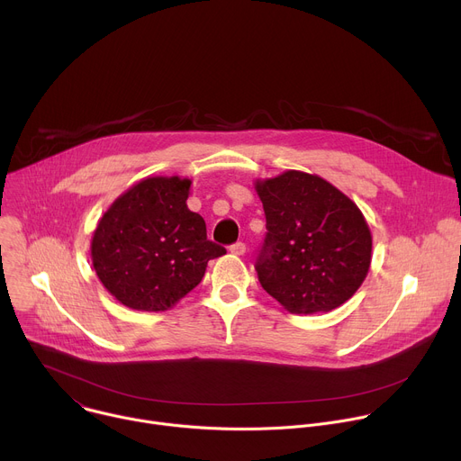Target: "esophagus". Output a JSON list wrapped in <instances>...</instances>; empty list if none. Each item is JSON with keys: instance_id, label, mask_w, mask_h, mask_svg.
Listing matches in <instances>:
<instances>
[{"instance_id": "34e87169", "label": "esophagus", "mask_w": 461, "mask_h": 461, "mask_svg": "<svg viewBox=\"0 0 461 461\" xmlns=\"http://www.w3.org/2000/svg\"><path fill=\"white\" fill-rule=\"evenodd\" d=\"M230 251L233 255H244L246 253V244L244 242H235V244L230 246Z\"/></svg>"}]
</instances>
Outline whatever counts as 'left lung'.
I'll return each mask as SVG.
<instances>
[{
  "label": "left lung",
  "instance_id": "8db88e82",
  "mask_svg": "<svg viewBox=\"0 0 461 461\" xmlns=\"http://www.w3.org/2000/svg\"><path fill=\"white\" fill-rule=\"evenodd\" d=\"M267 237L255 270L260 286L292 313L330 312L363 285L372 235L361 210L324 178L285 171L257 180Z\"/></svg>",
  "mask_w": 461,
  "mask_h": 461
}]
</instances>
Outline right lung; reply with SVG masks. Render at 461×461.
<instances>
[{
    "instance_id": "add662e5",
    "label": "right lung",
    "mask_w": 461,
    "mask_h": 461,
    "mask_svg": "<svg viewBox=\"0 0 461 461\" xmlns=\"http://www.w3.org/2000/svg\"><path fill=\"white\" fill-rule=\"evenodd\" d=\"M189 178L149 176L129 187L100 219L93 267L111 295L140 312H164L199 285L208 260L226 249L189 212Z\"/></svg>"
}]
</instances>
